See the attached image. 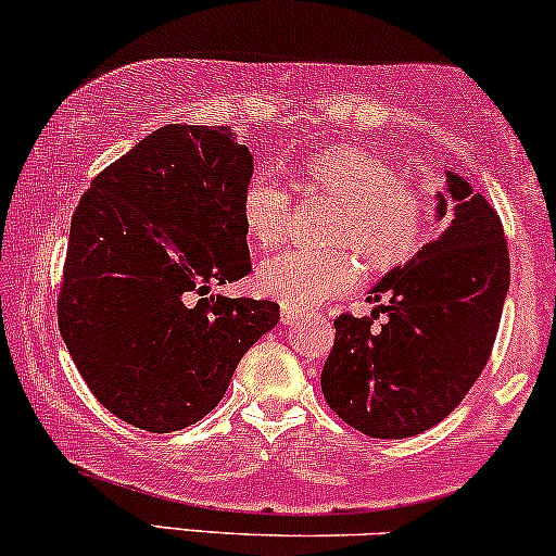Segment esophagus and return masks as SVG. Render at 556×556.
<instances>
[{"mask_svg": "<svg viewBox=\"0 0 556 556\" xmlns=\"http://www.w3.org/2000/svg\"><path fill=\"white\" fill-rule=\"evenodd\" d=\"M298 320H300V313H298V311H290V307H282V324H285V326L298 324Z\"/></svg>", "mask_w": 556, "mask_h": 556, "instance_id": "34e87169", "label": "esophagus"}]
</instances>
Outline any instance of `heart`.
Listing matches in <instances>:
<instances>
[{"instance_id": "obj_1", "label": "heart", "mask_w": 556, "mask_h": 556, "mask_svg": "<svg viewBox=\"0 0 556 556\" xmlns=\"http://www.w3.org/2000/svg\"><path fill=\"white\" fill-rule=\"evenodd\" d=\"M307 184L344 204L333 243L357 249L376 269L404 264L422 245L430 206L383 160L354 147L324 152L307 163ZM290 217L292 197L282 180L271 173H253L243 191V219L251 236L266 249L282 243ZM354 282L357 261L352 251L287 249L258 266L261 290L292 311L342 295Z\"/></svg>"}]
</instances>
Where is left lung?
I'll use <instances>...</instances> for the list:
<instances>
[{
    "mask_svg": "<svg viewBox=\"0 0 556 556\" xmlns=\"http://www.w3.org/2000/svg\"><path fill=\"white\" fill-rule=\"evenodd\" d=\"M438 219L451 225L409 264L396 266L367 300L386 313L333 320L337 339L320 372V391L354 430L380 440L430 430L464 401L497 337L510 256L503 223L466 178L445 170Z\"/></svg>",
    "mask_w": 556,
    "mask_h": 556,
    "instance_id": "1",
    "label": "left lung"
}]
</instances>
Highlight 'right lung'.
Segmentation results:
<instances>
[{
    "instance_id": "obj_1",
    "label": "right lung",
    "mask_w": 556,
    "mask_h": 556,
    "mask_svg": "<svg viewBox=\"0 0 556 556\" xmlns=\"http://www.w3.org/2000/svg\"><path fill=\"white\" fill-rule=\"evenodd\" d=\"M249 147L227 126L168 124L92 178L72 217L59 331L100 404L147 432L206 417L271 300L210 295L251 271Z\"/></svg>"
}]
</instances>
